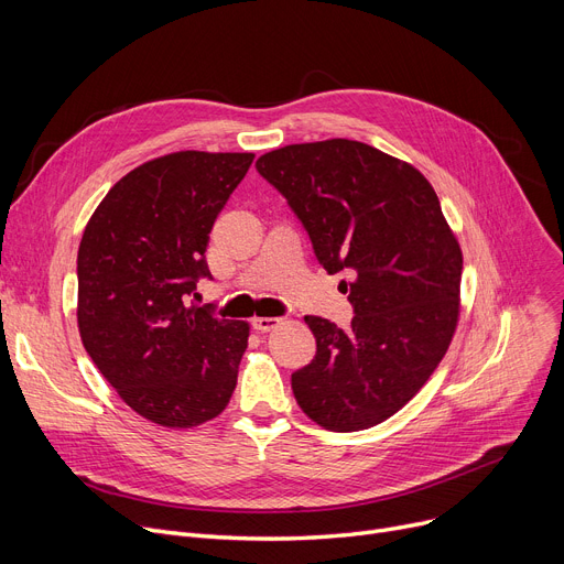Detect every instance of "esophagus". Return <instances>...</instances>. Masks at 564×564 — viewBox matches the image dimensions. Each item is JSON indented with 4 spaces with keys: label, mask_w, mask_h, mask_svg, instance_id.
I'll list each match as a JSON object with an SVG mask.
<instances>
[{
    "label": "esophagus",
    "mask_w": 564,
    "mask_h": 564,
    "mask_svg": "<svg viewBox=\"0 0 564 564\" xmlns=\"http://www.w3.org/2000/svg\"><path fill=\"white\" fill-rule=\"evenodd\" d=\"M276 324H279L276 317H251V327L256 332H270L276 327Z\"/></svg>",
    "instance_id": "1"
}]
</instances>
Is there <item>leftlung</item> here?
Returning a JSON list of instances; mask_svg holds the SVG:
<instances>
[{"label": "left lung", "instance_id": "1", "mask_svg": "<svg viewBox=\"0 0 564 564\" xmlns=\"http://www.w3.org/2000/svg\"><path fill=\"white\" fill-rule=\"evenodd\" d=\"M297 215L317 262L349 292V329L306 315L317 351L292 372L308 419L359 432L391 419L430 379L459 315L462 251L427 177L377 148L292 143L256 162Z\"/></svg>", "mask_w": 564, "mask_h": 564}]
</instances>
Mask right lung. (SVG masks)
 Wrapping results in <instances>:
<instances>
[{
	"instance_id": "right-lung-1",
	"label": "right lung",
	"mask_w": 564,
	"mask_h": 564,
	"mask_svg": "<svg viewBox=\"0 0 564 564\" xmlns=\"http://www.w3.org/2000/svg\"><path fill=\"white\" fill-rule=\"evenodd\" d=\"M253 153L181 151L118 181L88 219L77 253L84 349L139 416L196 427L226 409L249 340L247 322L196 306L213 279L205 249Z\"/></svg>"
}]
</instances>
